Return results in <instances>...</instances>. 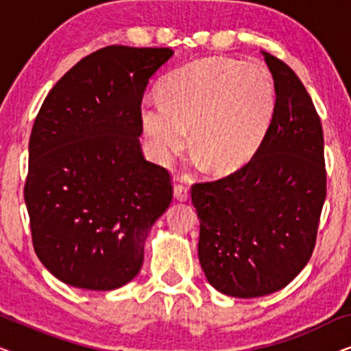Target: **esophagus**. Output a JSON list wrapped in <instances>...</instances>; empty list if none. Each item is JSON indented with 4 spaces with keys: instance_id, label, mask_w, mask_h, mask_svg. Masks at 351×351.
Listing matches in <instances>:
<instances>
[{
    "instance_id": "esophagus-1",
    "label": "esophagus",
    "mask_w": 351,
    "mask_h": 351,
    "mask_svg": "<svg viewBox=\"0 0 351 351\" xmlns=\"http://www.w3.org/2000/svg\"><path fill=\"white\" fill-rule=\"evenodd\" d=\"M174 196L177 199L180 201H185L190 198V186L182 184V182H179V184L174 185Z\"/></svg>"
}]
</instances>
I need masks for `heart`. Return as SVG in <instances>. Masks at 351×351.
<instances>
[{
	"label": "heart",
	"mask_w": 351,
	"mask_h": 351,
	"mask_svg": "<svg viewBox=\"0 0 351 351\" xmlns=\"http://www.w3.org/2000/svg\"><path fill=\"white\" fill-rule=\"evenodd\" d=\"M162 100L142 104V124L156 155L169 160L186 143L210 171L232 174L262 147L273 123L276 90L262 64L206 59L177 70L162 83Z\"/></svg>",
	"instance_id": "obj_1"
}]
</instances>
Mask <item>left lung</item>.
Returning a JSON list of instances; mask_svg holds the SVG:
<instances>
[{"instance_id":"8db88e82","label":"left lung","mask_w":351,"mask_h":351,"mask_svg":"<svg viewBox=\"0 0 351 351\" xmlns=\"http://www.w3.org/2000/svg\"><path fill=\"white\" fill-rule=\"evenodd\" d=\"M276 108L246 166L191 186L199 217V263L222 294L252 299L286 287L316 244L326 199L323 128L294 71L263 52Z\"/></svg>"}]
</instances>
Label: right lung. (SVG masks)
<instances>
[{"mask_svg":"<svg viewBox=\"0 0 351 351\" xmlns=\"http://www.w3.org/2000/svg\"><path fill=\"white\" fill-rule=\"evenodd\" d=\"M171 47L107 46L46 95L28 143L23 186L38 258L66 285L118 289L172 199L171 174L141 148L142 99Z\"/></svg>","mask_w":351,"mask_h":351,"instance_id":"right-lung-1","label":"right lung"}]
</instances>
